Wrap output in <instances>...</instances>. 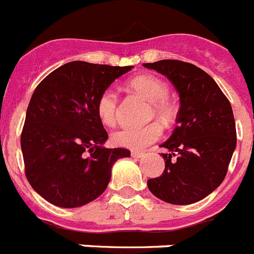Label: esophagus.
Instances as JSON below:
<instances>
[{
	"instance_id": "1",
	"label": "esophagus",
	"mask_w": 254,
	"mask_h": 254,
	"mask_svg": "<svg viewBox=\"0 0 254 254\" xmlns=\"http://www.w3.org/2000/svg\"><path fill=\"white\" fill-rule=\"evenodd\" d=\"M131 157L132 158H136V159H138V158L144 157V153H142V151H132Z\"/></svg>"
}]
</instances>
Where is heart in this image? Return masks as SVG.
<instances>
[{
    "label": "heart",
    "mask_w": 254,
    "mask_h": 254,
    "mask_svg": "<svg viewBox=\"0 0 254 254\" xmlns=\"http://www.w3.org/2000/svg\"><path fill=\"white\" fill-rule=\"evenodd\" d=\"M133 91L150 101L151 112L164 122L171 121L173 117V106L167 99L168 86L162 79L154 75H140L129 82ZM117 97L116 91L108 88L97 99L96 112L101 122L105 126H113L117 118ZM162 136V127L158 123L142 126V127H122L113 132L112 142L119 148L141 150L148 145L157 141Z\"/></svg>",
    "instance_id": "heart-1"
}]
</instances>
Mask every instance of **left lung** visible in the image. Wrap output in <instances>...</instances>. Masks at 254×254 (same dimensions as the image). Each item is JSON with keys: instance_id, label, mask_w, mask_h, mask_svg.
Here are the masks:
<instances>
[{"instance_id": "obj_1", "label": "left lung", "mask_w": 254, "mask_h": 254, "mask_svg": "<svg viewBox=\"0 0 254 254\" xmlns=\"http://www.w3.org/2000/svg\"><path fill=\"white\" fill-rule=\"evenodd\" d=\"M144 66L166 75L180 97L176 128L160 145L168 150L162 154L166 168L162 176L148 180V188L160 200L191 204L226 176L236 148L233 109L213 78L190 63L159 60Z\"/></svg>"}]
</instances>
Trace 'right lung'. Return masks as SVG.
Masks as SVG:
<instances>
[{
  "instance_id": "right-lung-1",
  "label": "right lung",
  "mask_w": 254,
  "mask_h": 254,
  "mask_svg": "<svg viewBox=\"0 0 254 254\" xmlns=\"http://www.w3.org/2000/svg\"><path fill=\"white\" fill-rule=\"evenodd\" d=\"M133 66L70 62L51 71L30 97L21 132L25 175L51 204L77 208L99 198L112 167L129 157L106 149L108 133L97 116L101 92Z\"/></svg>"
}]
</instances>
